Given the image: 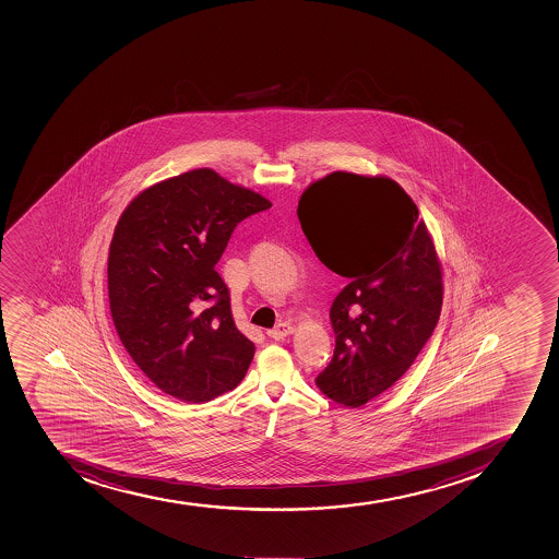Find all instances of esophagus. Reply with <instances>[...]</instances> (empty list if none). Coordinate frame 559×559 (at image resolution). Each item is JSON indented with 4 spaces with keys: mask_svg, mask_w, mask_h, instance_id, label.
Segmentation results:
<instances>
[{
    "mask_svg": "<svg viewBox=\"0 0 559 559\" xmlns=\"http://www.w3.org/2000/svg\"><path fill=\"white\" fill-rule=\"evenodd\" d=\"M293 325L289 322H281V324L275 325L273 330L267 331V336H272L275 341H282V338H286L287 335H292Z\"/></svg>",
    "mask_w": 559,
    "mask_h": 559,
    "instance_id": "esophagus-1",
    "label": "esophagus"
}]
</instances>
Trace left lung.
<instances>
[{
	"instance_id": "1",
	"label": "left lung",
	"mask_w": 559,
	"mask_h": 559,
	"mask_svg": "<svg viewBox=\"0 0 559 559\" xmlns=\"http://www.w3.org/2000/svg\"><path fill=\"white\" fill-rule=\"evenodd\" d=\"M297 215L320 262L349 278L330 311L335 353L314 383L336 404L360 407L404 377L437 328V250L389 177L333 171L309 185Z\"/></svg>"
}]
</instances>
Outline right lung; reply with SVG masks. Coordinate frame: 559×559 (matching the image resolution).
Returning a JSON list of instances; mask_svg holds the SVG:
<instances>
[{
  "label": "right lung",
  "instance_id": "add662e5",
  "mask_svg": "<svg viewBox=\"0 0 559 559\" xmlns=\"http://www.w3.org/2000/svg\"><path fill=\"white\" fill-rule=\"evenodd\" d=\"M272 202L210 168L146 188L108 253V300L122 346L163 391L204 404L239 385L255 346L215 272L235 226Z\"/></svg>",
  "mask_w": 559,
  "mask_h": 559
}]
</instances>
